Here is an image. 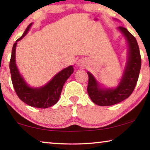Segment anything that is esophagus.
Instances as JSON below:
<instances>
[{
  "label": "esophagus",
  "mask_w": 150,
  "mask_h": 150,
  "mask_svg": "<svg viewBox=\"0 0 150 150\" xmlns=\"http://www.w3.org/2000/svg\"><path fill=\"white\" fill-rule=\"evenodd\" d=\"M77 65L80 68H85L87 65V61L84 59H81V60H78V62H77Z\"/></svg>",
  "instance_id": "obj_1"
}]
</instances>
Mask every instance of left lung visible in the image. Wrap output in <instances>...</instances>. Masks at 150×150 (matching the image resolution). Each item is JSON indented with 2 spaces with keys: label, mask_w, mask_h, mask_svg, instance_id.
I'll use <instances>...</instances> for the list:
<instances>
[{
  "label": "left lung",
  "mask_w": 150,
  "mask_h": 150,
  "mask_svg": "<svg viewBox=\"0 0 150 150\" xmlns=\"http://www.w3.org/2000/svg\"><path fill=\"white\" fill-rule=\"evenodd\" d=\"M128 45V59L121 81L116 88H100L93 75H88V93L92 102L100 106H111L130 96L137 83L141 66V54L135 37L123 26L118 27Z\"/></svg>",
  "instance_id": "obj_1"
}]
</instances>
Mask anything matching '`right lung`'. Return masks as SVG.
<instances>
[{"label":"right lung","instance_id":"obj_1","mask_svg":"<svg viewBox=\"0 0 150 150\" xmlns=\"http://www.w3.org/2000/svg\"><path fill=\"white\" fill-rule=\"evenodd\" d=\"M32 23L27 27L22 37L13 44L12 48L9 69L11 75V81L17 95L21 100L37 108L45 109L56 104L60 98L63 86L73 73V66H69L63 69L54 76L51 81L41 88H30L21 76L16 64V48L17 42L20 41L30 29Z\"/></svg>","mask_w":150,"mask_h":150}]
</instances>
